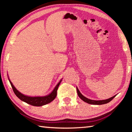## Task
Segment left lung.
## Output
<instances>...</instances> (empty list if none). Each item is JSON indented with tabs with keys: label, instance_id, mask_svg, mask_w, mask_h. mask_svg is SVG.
Returning <instances> with one entry per match:
<instances>
[{
	"label": "left lung",
	"instance_id": "8db88e82",
	"mask_svg": "<svg viewBox=\"0 0 132 132\" xmlns=\"http://www.w3.org/2000/svg\"><path fill=\"white\" fill-rule=\"evenodd\" d=\"M77 94L79 95V97L80 98V99H81L82 101L87 102L89 104H93V105H102V104H107L108 102L112 101V100L113 99V98L115 97V96L117 95H114L113 97H111L110 98H108L107 100H100V101H96V100H91L90 99H88V98H86V97L82 95L81 94V93L80 92V91L79 90V89L77 87Z\"/></svg>",
	"mask_w": 132,
	"mask_h": 132
}]
</instances>
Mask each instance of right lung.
I'll return each instance as SVG.
<instances>
[{
    "instance_id": "obj_1",
    "label": "right lung",
    "mask_w": 132,
    "mask_h": 132,
    "mask_svg": "<svg viewBox=\"0 0 132 132\" xmlns=\"http://www.w3.org/2000/svg\"><path fill=\"white\" fill-rule=\"evenodd\" d=\"M8 79L9 80L10 83L11 84V86H12L13 90L14 91L15 95H16L19 99H20L21 101L25 102L26 103L30 105H31L35 106H41L52 102L56 98V97L57 88L59 87V84L62 80V79L61 80V81L58 82V84L56 86L55 88L53 89V90L49 95L44 96V97H29V96L25 95L23 94H21L20 92H19V91L15 88V87L13 86V84H12V82H11L9 78H8Z\"/></svg>"
}]
</instances>
